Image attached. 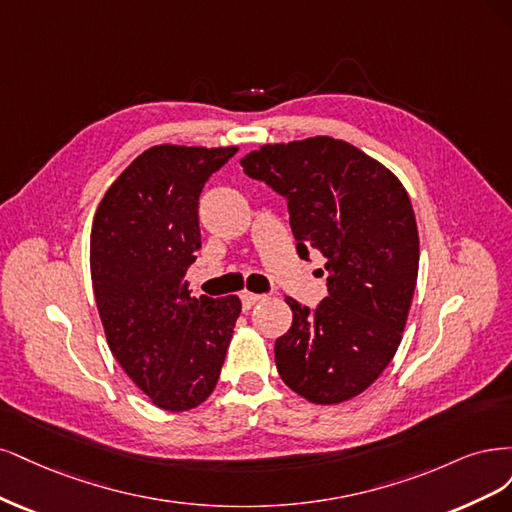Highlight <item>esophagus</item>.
<instances>
[{
    "instance_id": "34e87169",
    "label": "esophagus",
    "mask_w": 512,
    "mask_h": 512,
    "mask_svg": "<svg viewBox=\"0 0 512 512\" xmlns=\"http://www.w3.org/2000/svg\"><path fill=\"white\" fill-rule=\"evenodd\" d=\"M240 300H242V308H244V310H251L255 304H259V302L263 300V295L251 293V291H244V293L240 295Z\"/></svg>"
}]
</instances>
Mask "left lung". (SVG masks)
Returning a JSON list of instances; mask_svg holds the SVG:
<instances>
[{
  "label": "left lung",
  "instance_id": "left-lung-1",
  "mask_svg": "<svg viewBox=\"0 0 512 512\" xmlns=\"http://www.w3.org/2000/svg\"><path fill=\"white\" fill-rule=\"evenodd\" d=\"M240 163L287 200L300 257L327 259V298L315 310L287 298L293 323L274 344L278 374L312 404L351 400L402 342L419 274L410 197L383 163L329 136L263 144Z\"/></svg>",
  "mask_w": 512,
  "mask_h": 512
}]
</instances>
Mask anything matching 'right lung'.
Here are the masks:
<instances>
[{
  "label": "right lung",
  "mask_w": 512,
  "mask_h": 512,
  "mask_svg": "<svg viewBox=\"0 0 512 512\" xmlns=\"http://www.w3.org/2000/svg\"><path fill=\"white\" fill-rule=\"evenodd\" d=\"M236 151L148 148L110 185L93 219L91 280L108 346L170 412L200 406L217 387L242 310L238 295L193 298L185 280L202 246L200 193Z\"/></svg>",
  "instance_id": "1"
}]
</instances>
